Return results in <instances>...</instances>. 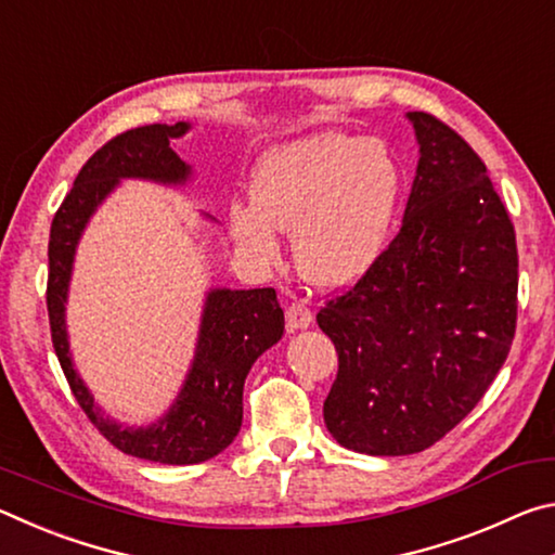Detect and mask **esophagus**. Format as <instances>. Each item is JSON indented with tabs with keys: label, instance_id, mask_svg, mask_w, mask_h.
I'll use <instances>...</instances> for the list:
<instances>
[{
	"label": "esophagus",
	"instance_id": "esophagus-1",
	"mask_svg": "<svg viewBox=\"0 0 555 555\" xmlns=\"http://www.w3.org/2000/svg\"><path fill=\"white\" fill-rule=\"evenodd\" d=\"M311 321H313V313H311V308L304 304V300H294V304L286 308V325L291 333L306 331V327L311 325Z\"/></svg>",
	"mask_w": 555,
	"mask_h": 555
}]
</instances>
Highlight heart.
Masks as SVG:
<instances>
[{"mask_svg":"<svg viewBox=\"0 0 555 555\" xmlns=\"http://www.w3.org/2000/svg\"><path fill=\"white\" fill-rule=\"evenodd\" d=\"M401 188V166L379 139L315 131L261 158L255 208L234 205L232 234L264 267L281 257L273 230L294 234L300 274L321 288H345L382 257Z\"/></svg>","mask_w":555,"mask_h":555,"instance_id":"1","label":"heart"}]
</instances>
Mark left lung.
I'll list each match as a JSON object with an SVG mask.
<instances>
[{"instance_id": "8db88e82", "label": "left lung", "mask_w": 555, "mask_h": 555, "mask_svg": "<svg viewBox=\"0 0 555 555\" xmlns=\"http://www.w3.org/2000/svg\"><path fill=\"white\" fill-rule=\"evenodd\" d=\"M418 166L397 237L318 313L337 352L323 403L337 443L411 455L490 389L516 331V234L482 158L428 112H409Z\"/></svg>"}]
</instances>
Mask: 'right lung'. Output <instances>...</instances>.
<instances>
[{
    "instance_id": "1",
    "label": "right lung",
    "mask_w": 555,
    "mask_h": 555,
    "mask_svg": "<svg viewBox=\"0 0 555 555\" xmlns=\"http://www.w3.org/2000/svg\"><path fill=\"white\" fill-rule=\"evenodd\" d=\"M191 129L188 121L146 125L98 149L80 168L51 222L49 240V304L51 340L65 379L80 409L121 453L164 465H195L228 448L242 426L244 379L261 352L284 335V311L274 288H210L205 298L198 345L191 370L162 418L152 426H121L102 413L86 382L73 367L65 300L73 274L75 247L100 203L115 191L121 178H144L164 185H183L191 166L181 162L171 142Z\"/></svg>"
}]
</instances>
